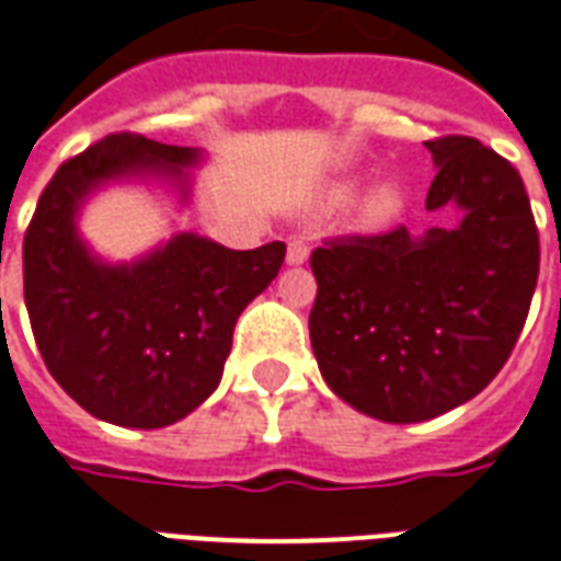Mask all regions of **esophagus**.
Returning <instances> with one entry per match:
<instances>
[{
	"label": "esophagus",
	"instance_id": "esophagus-1",
	"mask_svg": "<svg viewBox=\"0 0 561 561\" xmlns=\"http://www.w3.org/2000/svg\"><path fill=\"white\" fill-rule=\"evenodd\" d=\"M306 259H309V243L302 238L288 240V264H302Z\"/></svg>",
	"mask_w": 561,
	"mask_h": 561
}]
</instances>
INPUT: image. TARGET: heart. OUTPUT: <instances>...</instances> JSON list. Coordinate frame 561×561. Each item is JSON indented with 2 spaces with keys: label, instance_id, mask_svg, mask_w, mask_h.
I'll use <instances>...</instances> for the list:
<instances>
[{
  "label": "heart",
  "instance_id": "obj_1",
  "mask_svg": "<svg viewBox=\"0 0 561 561\" xmlns=\"http://www.w3.org/2000/svg\"><path fill=\"white\" fill-rule=\"evenodd\" d=\"M347 198H351V190L347 186H339L330 193V207H342L347 205ZM401 207H404V193L398 190L396 184H375L368 193H365L359 202H356V222L365 228H380L386 222H392V219L401 214Z\"/></svg>",
  "mask_w": 561,
  "mask_h": 561
}]
</instances>
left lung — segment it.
Here are the masks:
<instances>
[{"label": "left lung", "mask_w": 561, "mask_h": 561, "mask_svg": "<svg viewBox=\"0 0 561 561\" xmlns=\"http://www.w3.org/2000/svg\"><path fill=\"white\" fill-rule=\"evenodd\" d=\"M425 148L437 163L425 207H460V226L330 238L309 261L323 380L359 413L398 425L449 413L500 375L541 261L524 178L505 157L472 136Z\"/></svg>", "instance_id": "left-lung-1"}]
</instances>
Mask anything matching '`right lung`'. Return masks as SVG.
Here are the masks:
<instances>
[{"instance_id":"right-lung-1","label":"right lung","mask_w":561,"mask_h":561,"mask_svg":"<svg viewBox=\"0 0 561 561\" xmlns=\"http://www.w3.org/2000/svg\"><path fill=\"white\" fill-rule=\"evenodd\" d=\"M196 163L193 148L110 133L70 157L37 198L23 238V297L49 375L91 416L163 428L219 386L249 300L276 279L285 243L226 249L178 234L130 267H110L77 238V207L106 178Z\"/></svg>"}]
</instances>
